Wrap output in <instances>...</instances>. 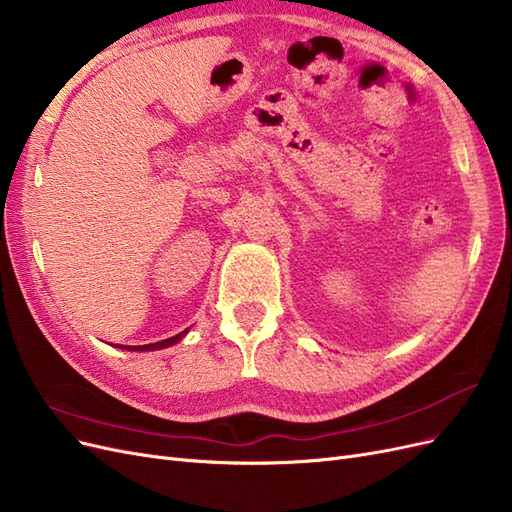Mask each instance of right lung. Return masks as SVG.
Segmentation results:
<instances>
[{
    "label": "right lung",
    "mask_w": 512,
    "mask_h": 512,
    "mask_svg": "<svg viewBox=\"0 0 512 512\" xmlns=\"http://www.w3.org/2000/svg\"><path fill=\"white\" fill-rule=\"evenodd\" d=\"M188 333V329L185 331H181V333H177L175 337H168V339H162V342H156V344H145V346H126V350H160V348H166V346H173V344H177L179 339ZM119 348H123V346H119Z\"/></svg>",
    "instance_id": "1"
}]
</instances>
